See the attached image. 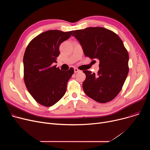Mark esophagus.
Segmentation results:
<instances>
[{"label":"esophagus","instance_id":"obj_1","mask_svg":"<svg viewBox=\"0 0 150 150\" xmlns=\"http://www.w3.org/2000/svg\"><path fill=\"white\" fill-rule=\"evenodd\" d=\"M80 70L78 69H77V68H74V72H75V73H77V72H80Z\"/></svg>","mask_w":150,"mask_h":150}]
</instances>
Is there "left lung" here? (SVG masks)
<instances>
[{"label":"left lung","mask_w":150,"mask_h":150,"mask_svg":"<svg viewBox=\"0 0 150 150\" xmlns=\"http://www.w3.org/2000/svg\"><path fill=\"white\" fill-rule=\"evenodd\" d=\"M72 36L80 43L86 57L100 61L97 74L83 70L85 93L98 103L111 101L122 90L129 72V54L122 39L100 27L75 30Z\"/></svg>","instance_id":"1"}]
</instances>
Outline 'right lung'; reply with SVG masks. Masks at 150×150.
<instances>
[{"label": "right lung", "mask_w": 150, "mask_h": 150, "mask_svg": "<svg viewBox=\"0 0 150 150\" xmlns=\"http://www.w3.org/2000/svg\"><path fill=\"white\" fill-rule=\"evenodd\" d=\"M48 30L38 35L27 45L23 55V79L27 90L41 105L50 107L64 96L69 80L74 73L71 67L64 72L53 66L59 55V45L72 35Z\"/></svg>", "instance_id": "1"}]
</instances>
